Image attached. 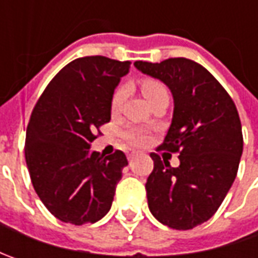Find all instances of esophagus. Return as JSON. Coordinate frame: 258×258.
Masks as SVG:
<instances>
[{"instance_id": "obj_1", "label": "esophagus", "mask_w": 258, "mask_h": 258, "mask_svg": "<svg viewBox=\"0 0 258 258\" xmlns=\"http://www.w3.org/2000/svg\"><path fill=\"white\" fill-rule=\"evenodd\" d=\"M135 155H136L135 151H127V159H129V161H132V159L135 158Z\"/></svg>"}]
</instances>
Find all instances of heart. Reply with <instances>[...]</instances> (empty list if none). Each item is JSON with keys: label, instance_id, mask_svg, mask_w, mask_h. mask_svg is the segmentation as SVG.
I'll use <instances>...</instances> for the list:
<instances>
[{"label": "heart", "instance_id": "heart-1", "mask_svg": "<svg viewBox=\"0 0 258 258\" xmlns=\"http://www.w3.org/2000/svg\"><path fill=\"white\" fill-rule=\"evenodd\" d=\"M141 89H142V93L145 94V97L148 99V102H151L152 99H155V97L159 96V94L166 93L164 86L161 85V83H158V82H155V80H145V82H142V87H141ZM126 93H127V90H126L124 86H120V87L113 93L112 102H110V107H112V112H113V113H116V112L120 109V106L123 103L124 97H126ZM124 138H126L129 142H132V144H141V142H144L145 139L142 131L135 129V127L127 129V131L124 132Z\"/></svg>", "mask_w": 258, "mask_h": 258}]
</instances>
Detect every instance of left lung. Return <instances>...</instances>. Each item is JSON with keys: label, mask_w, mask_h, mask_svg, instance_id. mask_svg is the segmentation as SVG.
<instances>
[{"label": "left lung", "mask_w": 258, "mask_h": 258, "mask_svg": "<svg viewBox=\"0 0 258 258\" xmlns=\"http://www.w3.org/2000/svg\"><path fill=\"white\" fill-rule=\"evenodd\" d=\"M172 93V122L159 149L179 152L172 168L156 154L146 182L155 218L175 230L208 221L230 191L243 154L241 122L230 94L205 67L189 58L135 61Z\"/></svg>", "instance_id": "left-lung-1"}]
</instances>
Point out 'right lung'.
<instances>
[{"instance_id": "right-lung-1", "label": "right lung", "mask_w": 258, "mask_h": 258, "mask_svg": "<svg viewBox=\"0 0 258 258\" xmlns=\"http://www.w3.org/2000/svg\"><path fill=\"white\" fill-rule=\"evenodd\" d=\"M129 61L102 55L63 67L35 104L25 135V162L35 192L63 223H96L109 213L127 159L90 146L110 120V102Z\"/></svg>"}]
</instances>
